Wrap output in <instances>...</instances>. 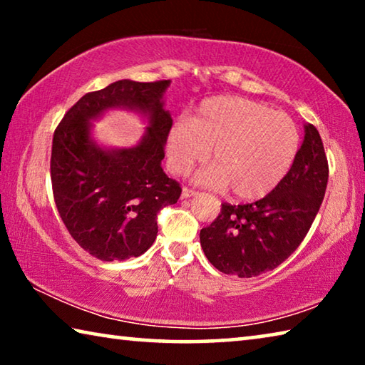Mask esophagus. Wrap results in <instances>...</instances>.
Here are the masks:
<instances>
[{"label":"esophagus","instance_id":"34e87169","mask_svg":"<svg viewBox=\"0 0 365 365\" xmlns=\"http://www.w3.org/2000/svg\"><path fill=\"white\" fill-rule=\"evenodd\" d=\"M197 193L195 190H190V188H182V200H187V197H191V196H196Z\"/></svg>","mask_w":365,"mask_h":365}]
</instances>
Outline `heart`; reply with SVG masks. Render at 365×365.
I'll return each mask as SVG.
<instances>
[{
  "mask_svg": "<svg viewBox=\"0 0 365 365\" xmlns=\"http://www.w3.org/2000/svg\"><path fill=\"white\" fill-rule=\"evenodd\" d=\"M299 135L287 114L238 96L202 101L190 120L170 127L165 141L169 169L187 174L209 158L212 165L196 180L225 190L235 200L256 201L270 195L292 169Z\"/></svg>",
  "mask_w": 365,
  "mask_h": 365,
  "instance_id": "1",
  "label": "heart"
}]
</instances>
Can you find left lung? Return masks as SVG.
Here are the masks:
<instances>
[{"instance_id": "obj_1", "label": "left lung", "mask_w": 365, "mask_h": 365, "mask_svg": "<svg viewBox=\"0 0 365 365\" xmlns=\"http://www.w3.org/2000/svg\"><path fill=\"white\" fill-rule=\"evenodd\" d=\"M329 163L317 128L304 123V140L292 169L270 195L251 205L224 202L219 217L200 233L215 269L242 279L261 275L293 255L322 205Z\"/></svg>"}]
</instances>
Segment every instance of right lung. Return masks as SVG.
Segmentation results:
<instances>
[{
  "instance_id": "add662e5",
  "label": "right lung",
  "mask_w": 365,
  "mask_h": 365,
  "mask_svg": "<svg viewBox=\"0 0 365 365\" xmlns=\"http://www.w3.org/2000/svg\"><path fill=\"white\" fill-rule=\"evenodd\" d=\"M170 80H117L67 110L54 132L53 195L72 238L101 261H125L151 248L158 212L175 205L182 188L163 170L172 117L164 109ZM110 108L130 110L148 127L133 147L100 145L93 122Z\"/></svg>"
}]
</instances>
